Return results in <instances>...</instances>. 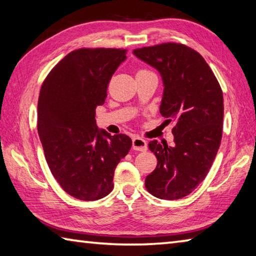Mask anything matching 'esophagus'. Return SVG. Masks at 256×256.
Masks as SVG:
<instances>
[{"label":"esophagus","mask_w":256,"mask_h":256,"mask_svg":"<svg viewBox=\"0 0 256 256\" xmlns=\"http://www.w3.org/2000/svg\"><path fill=\"white\" fill-rule=\"evenodd\" d=\"M132 148H133V150H136V151H146L148 143L146 140H143V138H138V136L133 138Z\"/></svg>","instance_id":"1"}]
</instances>
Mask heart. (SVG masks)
I'll use <instances>...</instances> for the list:
<instances>
[{
  "mask_svg": "<svg viewBox=\"0 0 256 256\" xmlns=\"http://www.w3.org/2000/svg\"><path fill=\"white\" fill-rule=\"evenodd\" d=\"M140 72H143V70H140Z\"/></svg>",
  "mask_w": 256,
  "mask_h": 256,
  "instance_id": "b5f03b06",
  "label": "heart"
}]
</instances>
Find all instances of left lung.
<instances>
[{"label": "left lung", "instance_id": "8db88e82", "mask_svg": "<svg viewBox=\"0 0 256 256\" xmlns=\"http://www.w3.org/2000/svg\"><path fill=\"white\" fill-rule=\"evenodd\" d=\"M133 54L159 72L164 82L160 113L174 122V144L148 143L158 164L146 178L156 198L174 200L188 196L206 178L222 134V92L200 54L180 44L134 49Z\"/></svg>", "mask_w": 256, "mask_h": 256}]
</instances>
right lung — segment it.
Instances as JSON below:
<instances>
[{"label": "right lung", "mask_w": 256, "mask_h": 256, "mask_svg": "<svg viewBox=\"0 0 256 256\" xmlns=\"http://www.w3.org/2000/svg\"><path fill=\"white\" fill-rule=\"evenodd\" d=\"M126 59L123 49H78L56 64L41 86L38 133L51 174L80 200H98L112 192L116 166L132 140L98 128L95 110Z\"/></svg>", "instance_id": "right-lung-1"}]
</instances>
